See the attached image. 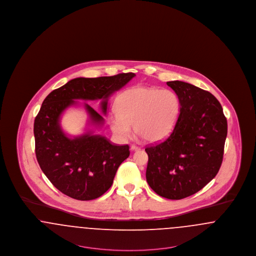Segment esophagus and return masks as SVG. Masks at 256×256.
I'll use <instances>...</instances> for the list:
<instances>
[{
	"label": "esophagus",
	"mask_w": 256,
	"mask_h": 256,
	"mask_svg": "<svg viewBox=\"0 0 256 256\" xmlns=\"http://www.w3.org/2000/svg\"><path fill=\"white\" fill-rule=\"evenodd\" d=\"M130 150H140V146H136V145H132Z\"/></svg>",
	"instance_id": "34e87169"
}]
</instances>
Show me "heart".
I'll use <instances>...</instances> for the list:
<instances>
[{
  "label": "heart",
  "instance_id": "heart-1",
  "mask_svg": "<svg viewBox=\"0 0 256 256\" xmlns=\"http://www.w3.org/2000/svg\"><path fill=\"white\" fill-rule=\"evenodd\" d=\"M180 108V98L170 89L135 86L117 98V115L110 117V128L119 138L128 139L134 126L135 134L148 143L160 142L174 130Z\"/></svg>",
  "mask_w": 256,
  "mask_h": 256
}]
</instances>
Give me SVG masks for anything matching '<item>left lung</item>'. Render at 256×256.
<instances>
[{
  "mask_svg": "<svg viewBox=\"0 0 256 256\" xmlns=\"http://www.w3.org/2000/svg\"><path fill=\"white\" fill-rule=\"evenodd\" d=\"M167 86L180 100V113L170 135L145 148L150 187L169 200L194 195L218 174L228 122L219 100L208 91L174 80Z\"/></svg>",
  "mask_w": 256,
  "mask_h": 256,
  "instance_id": "1",
  "label": "left lung"
}]
</instances>
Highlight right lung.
I'll use <instances>...</instances> for the list:
<instances>
[{
    "instance_id": "add662e5",
    "label": "right lung",
    "mask_w": 256,
    "mask_h": 256,
    "mask_svg": "<svg viewBox=\"0 0 256 256\" xmlns=\"http://www.w3.org/2000/svg\"><path fill=\"white\" fill-rule=\"evenodd\" d=\"M134 73L112 76L76 78L52 91L44 100L34 126L38 164L52 185L66 196L78 200H95L113 183L124 160L130 156L128 145L116 146L102 135L88 132L68 137L60 126V116L74 100H102L106 114L108 98L126 86ZM90 124L102 126L104 117L89 104H84Z\"/></svg>"
}]
</instances>
